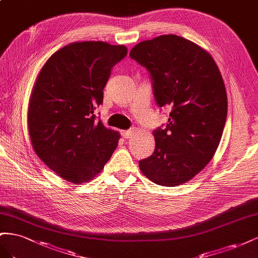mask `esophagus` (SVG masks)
I'll use <instances>...</instances> for the list:
<instances>
[{
  "instance_id": "34e87169",
  "label": "esophagus",
  "mask_w": 258,
  "mask_h": 258,
  "mask_svg": "<svg viewBox=\"0 0 258 258\" xmlns=\"http://www.w3.org/2000/svg\"><path fill=\"white\" fill-rule=\"evenodd\" d=\"M135 128H131V130H127V131H123L122 132V136L124 137V138H131L132 136L134 135V133H135Z\"/></svg>"
}]
</instances>
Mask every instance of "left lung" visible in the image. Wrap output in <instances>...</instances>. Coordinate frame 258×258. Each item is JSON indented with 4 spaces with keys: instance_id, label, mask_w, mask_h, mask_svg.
I'll return each instance as SVG.
<instances>
[{
    "instance_id": "1",
    "label": "left lung",
    "mask_w": 258,
    "mask_h": 258,
    "mask_svg": "<svg viewBox=\"0 0 258 258\" xmlns=\"http://www.w3.org/2000/svg\"><path fill=\"white\" fill-rule=\"evenodd\" d=\"M130 56L150 72L157 104L172 107L139 168L157 185H181L207 166L222 139L228 107L222 73L208 50L175 34L138 43Z\"/></svg>"
}]
</instances>
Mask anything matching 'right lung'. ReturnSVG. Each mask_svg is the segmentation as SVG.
I'll return each mask as SVG.
<instances>
[{
    "mask_svg": "<svg viewBox=\"0 0 258 258\" xmlns=\"http://www.w3.org/2000/svg\"><path fill=\"white\" fill-rule=\"evenodd\" d=\"M124 45L102 41L68 44L36 77L28 105V131L38 157L69 182L92 180L111 158L120 133L95 120L113 66Z\"/></svg>",
    "mask_w": 258,
    "mask_h": 258,
    "instance_id": "1",
    "label": "right lung"
}]
</instances>
